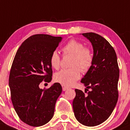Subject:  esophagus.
I'll return each mask as SVG.
<instances>
[{"mask_svg": "<svg viewBox=\"0 0 130 130\" xmlns=\"http://www.w3.org/2000/svg\"><path fill=\"white\" fill-rule=\"evenodd\" d=\"M61 87H62L63 91H66L67 90L69 89V87H67V86L64 85H61Z\"/></svg>", "mask_w": 130, "mask_h": 130, "instance_id": "obj_1", "label": "esophagus"}]
</instances>
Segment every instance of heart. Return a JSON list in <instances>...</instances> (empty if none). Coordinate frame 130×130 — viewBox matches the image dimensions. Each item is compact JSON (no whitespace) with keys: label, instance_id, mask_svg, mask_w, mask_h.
Wrapping results in <instances>:
<instances>
[{"label":"heart","instance_id":"b5f03b06","mask_svg":"<svg viewBox=\"0 0 130 130\" xmlns=\"http://www.w3.org/2000/svg\"><path fill=\"white\" fill-rule=\"evenodd\" d=\"M64 55H72L70 69H65L56 73L54 79L57 82L70 87L74 85L81 76V71L87 72L91 68L93 61V54L91 49L85 47L82 42L75 39L69 40L62 48ZM61 58L56 50L50 56V63L55 69H59ZM81 70L80 71V70Z\"/></svg>","mask_w":130,"mask_h":130}]
</instances>
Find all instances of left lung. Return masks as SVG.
Here are the masks:
<instances>
[{
    "mask_svg": "<svg viewBox=\"0 0 130 130\" xmlns=\"http://www.w3.org/2000/svg\"><path fill=\"white\" fill-rule=\"evenodd\" d=\"M82 35L93 48V61L81 82L91 90L87 95L75 89L73 108L76 119L87 126H95L111 115L118 98L119 67L115 51L103 37L93 32Z\"/></svg>",
    "mask_w": 130,
    "mask_h": 130,
    "instance_id": "left-lung-1",
    "label": "left lung"
}]
</instances>
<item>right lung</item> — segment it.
<instances>
[{"label": "right lung", "mask_w": 130, "mask_h": 130, "mask_svg": "<svg viewBox=\"0 0 130 130\" xmlns=\"http://www.w3.org/2000/svg\"><path fill=\"white\" fill-rule=\"evenodd\" d=\"M61 39L47 34L32 35L22 43L13 59L9 80L11 100L20 119L30 126L44 125L54 116L61 85L55 83L47 89H41L39 85L51 82L50 56Z\"/></svg>", "instance_id": "right-lung-1"}]
</instances>
